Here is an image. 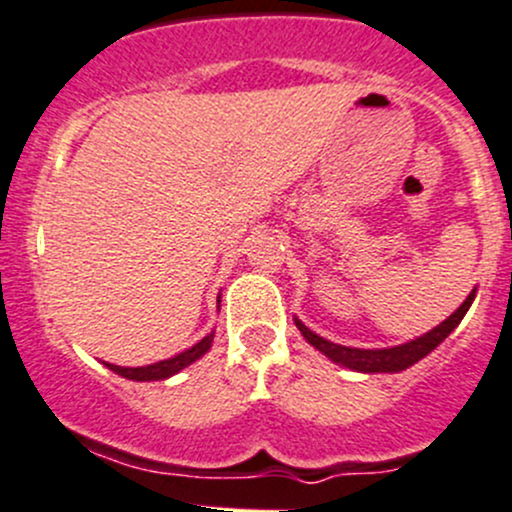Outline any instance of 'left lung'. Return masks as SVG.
<instances>
[{"label":"left lung","mask_w":512,"mask_h":512,"mask_svg":"<svg viewBox=\"0 0 512 512\" xmlns=\"http://www.w3.org/2000/svg\"><path fill=\"white\" fill-rule=\"evenodd\" d=\"M476 299V287L471 289V294L466 297L464 304L449 316V319L441 321L439 326H434L432 331L422 333V336L412 338V341L400 343V346H390V348H351V346H341V343L326 341L324 336L311 331L309 326H304L301 321L294 316V324L301 331V336L326 355L328 360H333L336 365H343V368L355 370V373H400V370H407L410 365L419 363L424 355H429L434 348L454 331L456 326L461 324V319L466 316L469 306Z\"/></svg>","instance_id":"1"}]
</instances>
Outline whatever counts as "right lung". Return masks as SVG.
Segmentation results:
<instances>
[{
  "label": "right lung",
  "instance_id": "1",
  "mask_svg": "<svg viewBox=\"0 0 512 512\" xmlns=\"http://www.w3.org/2000/svg\"><path fill=\"white\" fill-rule=\"evenodd\" d=\"M218 304H220V297H218ZM213 336H215V331L208 333V336H203L196 346L186 348V351L174 355V358L159 360V363H152V365H142V368H122V365H112V363H105V365L112 370V373L122 375V378H127V380H137V383L166 380V378H171V375L181 373V370L188 368L191 363H196L198 358H203V355L211 351Z\"/></svg>",
  "mask_w": 512,
  "mask_h": 512
}]
</instances>
